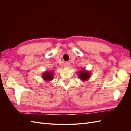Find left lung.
Here are the masks:
<instances>
[{
  "label": "left lung",
  "instance_id": "1",
  "mask_svg": "<svg viewBox=\"0 0 131 131\" xmlns=\"http://www.w3.org/2000/svg\"><path fill=\"white\" fill-rule=\"evenodd\" d=\"M79 77L82 80H86L90 78V74L89 72H86V71L84 69L82 72H81L80 73V74L79 75Z\"/></svg>",
  "mask_w": 131,
  "mask_h": 131
}]
</instances>
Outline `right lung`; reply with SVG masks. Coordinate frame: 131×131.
Instances as JSON below:
<instances>
[{
	"mask_svg": "<svg viewBox=\"0 0 131 131\" xmlns=\"http://www.w3.org/2000/svg\"><path fill=\"white\" fill-rule=\"evenodd\" d=\"M42 78L45 80L49 81L53 79V74L51 72H45L42 75Z\"/></svg>",
	"mask_w": 131,
	"mask_h": 131,
	"instance_id": "right-lung-1",
	"label": "right lung"
}]
</instances>
